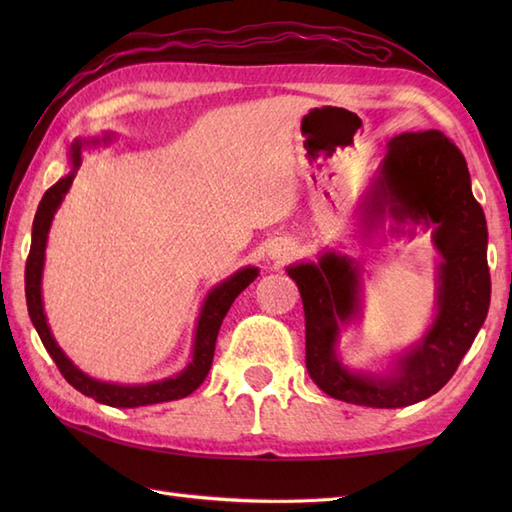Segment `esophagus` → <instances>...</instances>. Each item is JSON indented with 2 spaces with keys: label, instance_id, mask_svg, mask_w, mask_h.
<instances>
[{
  "label": "esophagus",
  "instance_id": "1",
  "mask_svg": "<svg viewBox=\"0 0 512 512\" xmlns=\"http://www.w3.org/2000/svg\"><path fill=\"white\" fill-rule=\"evenodd\" d=\"M290 250H292L290 246H284V248H281V250H279V253H277V259H281V257H286V255H290Z\"/></svg>",
  "mask_w": 512,
  "mask_h": 512
}]
</instances>
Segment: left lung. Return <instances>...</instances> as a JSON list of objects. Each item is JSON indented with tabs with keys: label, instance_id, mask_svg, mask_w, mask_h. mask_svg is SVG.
<instances>
[{
	"label": "left lung",
	"instance_id": "8db88e82",
	"mask_svg": "<svg viewBox=\"0 0 512 512\" xmlns=\"http://www.w3.org/2000/svg\"><path fill=\"white\" fill-rule=\"evenodd\" d=\"M361 206L367 231L383 226L385 217L396 222V233L407 220L433 228L442 257L436 319L387 374L352 372L336 356V341L341 325L361 310V270L350 257L323 253L319 264L286 268L306 312V367L317 387L336 400L407 407L449 383L484 325L491 303L486 217L473 198L462 151L438 129L391 138Z\"/></svg>",
	"mask_w": 512,
	"mask_h": 512
}]
</instances>
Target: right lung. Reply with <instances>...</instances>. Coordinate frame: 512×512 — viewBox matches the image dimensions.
Listing matches in <instances>:
<instances>
[{"mask_svg":"<svg viewBox=\"0 0 512 512\" xmlns=\"http://www.w3.org/2000/svg\"><path fill=\"white\" fill-rule=\"evenodd\" d=\"M81 149H83L81 140H74L70 149L72 171L43 193L35 222H32V244L26 259V303H28L30 321L35 325L43 347H46L48 354L52 356V361L57 363L63 378L68 380L74 389H79L81 394L94 398L96 402H103V405H110V407H145V405H156V402H169V400L189 396L204 383L206 374H209L220 325L239 292L255 281L257 268L248 266V268L237 270L235 275L222 281L220 286H215L209 295H206L200 317H198V328H195L191 363L184 367L178 376L158 380V383H147V385H112V383H101V380L83 374L81 369L63 354L57 341H54L46 321V312H43V301H41V273H43V259H46L48 231H50L54 213H57L65 193H68V189L72 187L74 173L81 165Z\"/></svg>","mask_w":512,"mask_h":512,"instance_id":"right-lung-1","label":"right lung"}]
</instances>
